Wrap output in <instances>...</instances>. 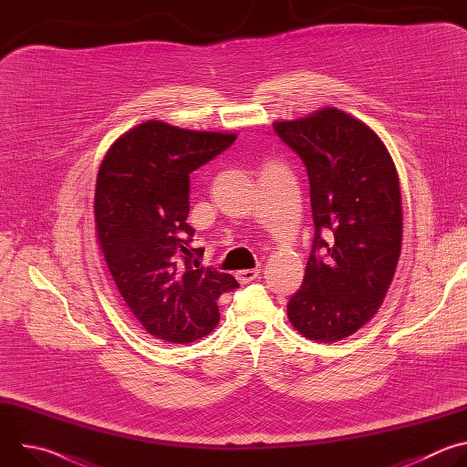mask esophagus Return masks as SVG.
<instances>
[{
  "mask_svg": "<svg viewBox=\"0 0 467 467\" xmlns=\"http://www.w3.org/2000/svg\"><path fill=\"white\" fill-rule=\"evenodd\" d=\"M258 270H240L238 274H236V279L242 283V285H247V283H251V281H254L256 277H258Z\"/></svg>",
  "mask_w": 467,
  "mask_h": 467,
  "instance_id": "1",
  "label": "esophagus"
}]
</instances>
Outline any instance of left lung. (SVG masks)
<instances>
[{
  "label": "left lung",
  "instance_id": "8db88e82",
  "mask_svg": "<svg viewBox=\"0 0 467 467\" xmlns=\"http://www.w3.org/2000/svg\"><path fill=\"white\" fill-rule=\"evenodd\" d=\"M308 175L314 240L288 319L303 337L338 342L379 310L393 279L403 240L401 190L395 164L360 119L323 109L275 121Z\"/></svg>",
  "mask_w": 467,
  "mask_h": 467
}]
</instances>
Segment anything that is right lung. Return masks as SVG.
<instances>
[{"label":"right lung","instance_id":"obj_1","mask_svg":"<svg viewBox=\"0 0 467 467\" xmlns=\"http://www.w3.org/2000/svg\"><path fill=\"white\" fill-rule=\"evenodd\" d=\"M236 140L231 132L146 121L119 137L96 184L98 240L109 272L139 323L157 340L188 344L220 321L216 301L238 288L229 274L199 265L190 247V173Z\"/></svg>","mask_w":467,"mask_h":467}]
</instances>
